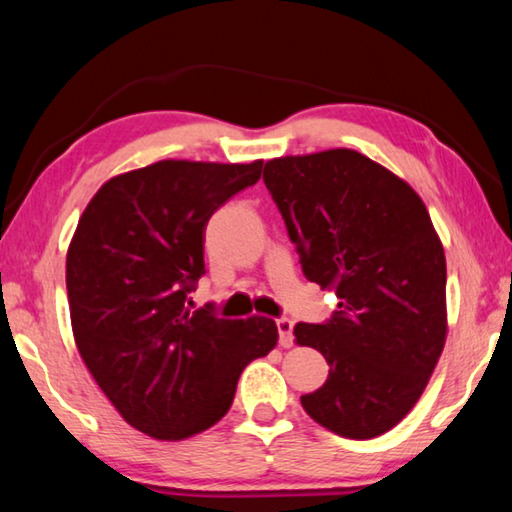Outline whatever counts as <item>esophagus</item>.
<instances>
[{"label": "esophagus", "instance_id": "esophagus-1", "mask_svg": "<svg viewBox=\"0 0 512 512\" xmlns=\"http://www.w3.org/2000/svg\"><path fill=\"white\" fill-rule=\"evenodd\" d=\"M277 332H280V345L282 348H291L293 345V323L289 318H277L275 320Z\"/></svg>", "mask_w": 512, "mask_h": 512}]
</instances>
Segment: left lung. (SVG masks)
Here are the masks:
<instances>
[{"label": "left lung", "instance_id": "8db88e82", "mask_svg": "<svg viewBox=\"0 0 512 512\" xmlns=\"http://www.w3.org/2000/svg\"><path fill=\"white\" fill-rule=\"evenodd\" d=\"M264 183L302 273L341 300L327 323L293 329L329 363L302 409L336 436L377 438L413 409L443 354V241L415 189L359 151L273 158Z\"/></svg>", "mask_w": 512, "mask_h": 512}]
</instances>
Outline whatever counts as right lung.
<instances>
[{"instance_id":"right-lung-1","label":"right lung","mask_w":512,"mask_h":512,"mask_svg":"<svg viewBox=\"0 0 512 512\" xmlns=\"http://www.w3.org/2000/svg\"><path fill=\"white\" fill-rule=\"evenodd\" d=\"M262 176L250 164L160 160L103 183L67 248L76 348L131 427L185 440L219 422L253 359L277 345L275 320L189 309L205 273V225Z\"/></svg>"}]
</instances>
